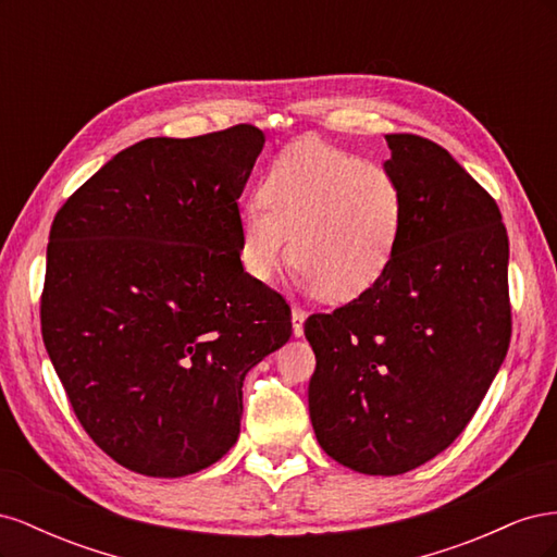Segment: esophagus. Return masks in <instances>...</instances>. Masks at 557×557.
<instances>
[{
    "instance_id": "obj_1",
    "label": "esophagus",
    "mask_w": 557,
    "mask_h": 557,
    "mask_svg": "<svg viewBox=\"0 0 557 557\" xmlns=\"http://www.w3.org/2000/svg\"><path fill=\"white\" fill-rule=\"evenodd\" d=\"M305 320H307V311L301 307H293V334L295 336L305 334Z\"/></svg>"
}]
</instances>
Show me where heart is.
<instances>
[{"label":"heart","instance_id":"obj_1","mask_svg":"<svg viewBox=\"0 0 557 557\" xmlns=\"http://www.w3.org/2000/svg\"><path fill=\"white\" fill-rule=\"evenodd\" d=\"M404 218V190L387 166L301 139L269 164L260 205L242 209L239 260L250 278L267 283L293 248L309 290L350 301L385 276Z\"/></svg>","mask_w":557,"mask_h":557}]
</instances>
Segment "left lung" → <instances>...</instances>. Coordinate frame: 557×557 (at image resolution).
<instances>
[{
	"instance_id": "obj_1",
	"label": "left lung",
	"mask_w": 557,
	"mask_h": 557,
	"mask_svg": "<svg viewBox=\"0 0 557 557\" xmlns=\"http://www.w3.org/2000/svg\"><path fill=\"white\" fill-rule=\"evenodd\" d=\"M407 218L385 276L307 318L318 444L362 474L397 476L446 450L511 342L509 237L497 201L418 134H385Z\"/></svg>"
}]
</instances>
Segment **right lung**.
Here are the masks:
<instances>
[{
  "instance_id": "obj_1",
  "label": "right lung",
  "mask_w": 557,
  "mask_h": 557,
  "mask_svg": "<svg viewBox=\"0 0 557 557\" xmlns=\"http://www.w3.org/2000/svg\"><path fill=\"white\" fill-rule=\"evenodd\" d=\"M264 134L232 125L121 150L50 225L41 334L81 428L156 479L221 460L242 385L290 339V307L239 260V197Z\"/></svg>"
}]
</instances>
